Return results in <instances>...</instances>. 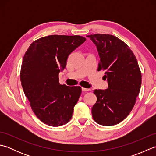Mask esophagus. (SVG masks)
<instances>
[{"mask_svg": "<svg viewBox=\"0 0 156 156\" xmlns=\"http://www.w3.org/2000/svg\"><path fill=\"white\" fill-rule=\"evenodd\" d=\"M91 90L89 88H82V91L83 92H87V91H90Z\"/></svg>", "mask_w": 156, "mask_h": 156, "instance_id": "1", "label": "esophagus"}]
</instances>
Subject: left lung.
<instances>
[{"label":"left lung","instance_id":"8db88e82","mask_svg":"<svg viewBox=\"0 0 156 156\" xmlns=\"http://www.w3.org/2000/svg\"><path fill=\"white\" fill-rule=\"evenodd\" d=\"M87 37L97 46L100 62L98 71L105 72L106 90H94L97 101L92 107L94 120L101 125H117L133 109L141 84V73L137 59L129 46L108 34Z\"/></svg>","mask_w":156,"mask_h":156}]
</instances>
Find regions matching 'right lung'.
<instances>
[{"mask_svg":"<svg viewBox=\"0 0 156 156\" xmlns=\"http://www.w3.org/2000/svg\"><path fill=\"white\" fill-rule=\"evenodd\" d=\"M85 41L80 35H49L33 42L25 52L21 85L33 111L46 125L59 127L72 117L81 87L59 84L58 75L69 55Z\"/></svg>","mask_w":156,"mask_h":156,"instance_id":"obj_1","label":"right lung"}]
</instances>
